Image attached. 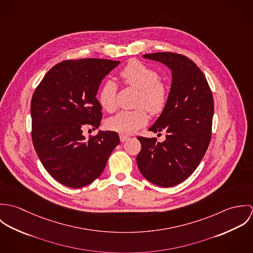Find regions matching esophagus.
Here are the masks:
<instances>
[{
    "instance_id": "34e87169",
    "label": "esophagus",
    "mask_w": 253,
    "mask_h": 253,
    "mask_svg": "<svg viewBox=\"0 0 253 253\" xmlns=\"http://www.w3.org/2000/svg\"><path fill=\"white\" fill-rule=\"evenodd\" d=\"M128 139H129V137L126 136V135H123V134L120 135V140H121V142H125V141H126V140H128Z\"/></svg>"
}]
</instances>
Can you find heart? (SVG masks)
Wrapping results in <instances>:
<instances>
[{"label":"heart","mask_w":253,"mask_h":253,"mask_svg":"<svg viewBox=\"0 0 253 253\" xmlns=\"http://www.w3.org/2000/svg\"><path fill=\"white\" fill-rule=\"evenodd\" d=\"M124 84L138 89L135 107L132 111H122L107 120L109 129L123 135L134 133L148 122L145 109L152 115H158L166 108L169 100V87L160 80L159 72L139 60L129 61L120 72ZM118 86L112 80L106 81L100 88L98 100L100 106L109 113L117 109Z\"/></svg>","instance_id":"1"}]
</instances>
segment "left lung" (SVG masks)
Wrapping results in <instances>:
<instances>
[{
	"instance_id": "left-lung-1",
	"label": "left lung",
	"mask_w": 253,
	"mask_h": 253,
	"mask_svg": "<svg viewBox=\"0 0 253 253\" xmlns=\"http://www.w3.org/2000/svg\"><path fill=\"white\" fill-rule=\"evenodd\" d=\"M167 65L172 75L166 108L149 130L167 131L166 140L139 136L136 162L145 178L161 187L186 180L204 158L211 139L213 96L201 69L190 58L173 52L143 55Z\"/></svg>"
}]
</instances>
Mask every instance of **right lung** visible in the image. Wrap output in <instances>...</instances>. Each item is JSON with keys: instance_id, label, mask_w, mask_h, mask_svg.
Instances as JSON below:
<instances>
[{"instance_id": "1", "label": "right lung", "mask_w": 253, "mask_h": 253, "mask_svg": "<svg viewBox=\"0 0 253 253\" xmlns=\"http://www.w3.org/2000/svg\"><path fill=\"white\" fill-rule=\"evenodd\" d=\"M120 61L98 58L65 60L53 66L31 100L32 141L45 170L70 188H82L104 170L120 143L115 131L85 139V128L99 127L101 106L96 93L101 81Z\"/></svg>"}]
</instances>
